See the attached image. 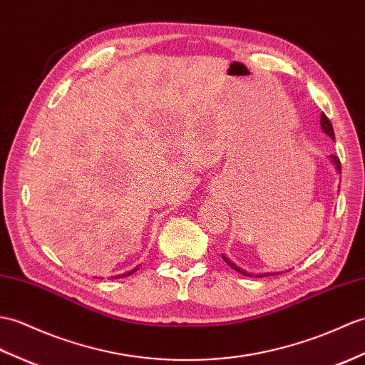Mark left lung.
<instances>
[{
    "label": "left lung",
    "instance_id": "obj_1",
    "mask_svg": "<svg viewBox=\"0 0 365 365\" xmlns=\"http://www.w3.org/2000/svg\"><path fill=\"white\" fill-rule=\"evenodd\" d=\"M320 125H322V129H324V132L325 133H328L329 137L331 138H334V130H333V124H331V121L328 120V116L325 115V113H322V116H320ZM331 160L334 162V165H336V168H337V171H341V160H339V157L337 155H331ZM222 259L227 262L228 266H230L232 269H235L236 272H240V274H242V275H247V277H253L252 274H249V272H245V270H242V269H240L238 266L236 264H233V262L228 259L225 255H222ZM269 274H259V275H255L257 278L258 277H267ZM272 275H275V274H272Z\"/></svg>",
    "mask_w": 365,
    "mask_h": 365
}]
</instances>
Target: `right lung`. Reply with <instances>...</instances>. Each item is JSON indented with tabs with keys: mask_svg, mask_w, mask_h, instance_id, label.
Here are the masks:
<instances>
[{
	"mask_svg": "<svg viewBox=\"0 0 365 365\" xmlns=\"http://www.w3.org/2000/svg\"><path fill=\"white\" fill-rule=\"evenodd\" d=\"M137 269H138V267H135V269L129 270V272H125V274H123V275H116V278H118V277H120V278H124V277H129V275H132L133 272H137ZM113 278H115V277H113Z\"/></svg>",
	"mask_w": 365,
	"mask_h": 365,
	"instance_id": "1",
	"label": "right lung"
}]
</instances>
